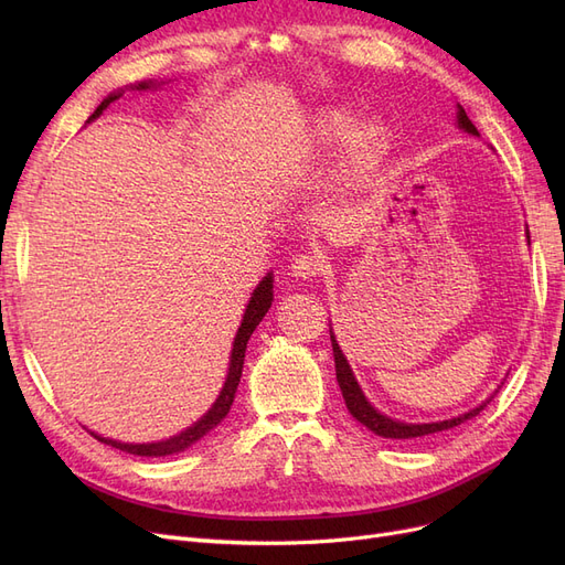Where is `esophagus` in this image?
Instances as JSON below:
<instances>
[{"mask_svg": "<svg viewBox=\"0 0 565 565\" xmlns=\"http://www.w3.org/2000/svg\"><path fill=\"white\" fill-rule=\"evenodd\" d=\"M289 270H292L295 278L309 280V278L320 276L322 262H320V256H316V254H297L292 259V266H289Z\"/></svg>", "mask_w": 565, "mask_h": 565, "instance_id": "34e87169", "label": "esophagus"}]
</instances>
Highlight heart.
<instances>
[{"instance_id": "b5f03b06", "label": "heart", "mask_w": 565, "mask_h": 565, "mask_svg": "<svg viewBox=\"0 0 565 565\" xmlns=\"http://www.w3.org/2000/svg\"><path fill=\"white\" fill-rule=\"evenodd\" d=\"M316 139L322 146L344 143V177L363 181L386 162L391 152V129L382 119H365L355 125L349 108H330L316 119Z\"/></svg>"}]
</instances>
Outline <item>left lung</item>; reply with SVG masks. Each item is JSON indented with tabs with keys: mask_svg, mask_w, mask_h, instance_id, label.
I'll return each mask as SVG.
<instances>
[{
	"mask_svg": "<svg viewBox=\"0 0 565 565\" xmlns=\"http://www.w3.org/2000/svg\"><path fill=\"white\" fill-rule=\"evenodd\" d=\"M457 127L465 129L467 134H473L478 136V129L473 127L471 119L467 117L465 108L457 106ZM530 241V235H527ZM330 339H332V353H334V370H337V382H339V388H341V396H344V403L349 407V413L361 422L363 426H367V429L372 434H377L382 438H396V440H413V438H424V436H431V434H440V431H448V429H455V426L465 424L467 419L476 417L481 409L492 401V396L481 403L478 407L469 409V413L459 415V417H452V419H443V422H429V424H405V422H398V419H391L386 415H382L380 409H374L370 405V401L365 398V393L361 391V386H358L353 372H351V365L347 363L344 353H341L337 339L330 330Z\"/></svg>",
	"mask_w": 565,
	"mask_h": 565,
	"instance_id": "1",
	"label": "left lung"
}]
</instances>
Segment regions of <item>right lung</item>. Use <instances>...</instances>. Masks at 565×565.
<instances>
[{
	"label": "right lung",
	"mask_w": 565,
	"mask_h": 565,
	"mask_svg": "<svg viewBox=\"0 0 565 565\" xmlns=\"http://www.w3.org/2000/svg\"><path fill=\"white\" fill-rule=\"evenodd\" d=\"M150 87H152V82H141L136 89H150ZM119 96H122V92H115V94H110V96L100 100V106L94 110V115L89 117V122H92V119H96L100 113H104L113 104V100H117ZM270 301H273V276L268 273V276L259 285H256V289L252 292V299H249L247 309H245L241 328H237V334H235V341H233V351H231V365H228V374H226V384H224V388H221L216 403L207 409V415H204L202 419H198L193 426H188L185 431H181L172 438L160 440V443H139V446H131V443H119V440H113V438H104V436H98L94 431H92V436L98 438L100 443H106V446H113L117 450L129 452V455H139V457L174 455V452L191 448L193 443L200 440L202 436H207L214 429V426H218L221 419L228 415V409H231L233 398H235L237 384H241V377H243L247 341H249L252 332L256 330V324H259L262 318L268 313Z\"/></svg>",
	"instance_id": "right-lung-1"
}]
</instances>
